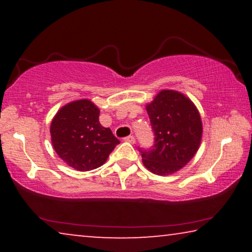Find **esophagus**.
Listing matches in <instances>:
<instances>
[{"mask_svg": "<svg viewBox=\"0 0 252 252\" xmlns=\"http://www.w3.org/2000/svg\"><path fill=\"white\" fill-rule=\"evenodd\" d=\"M124 141H126V142H128V143H134L135 142V137H134L133 135H128L124 139Z\"/></svg>", "mask_w": 252, "mask_h": 252, "instance_id": "34e87169", "label": "esophagus"}]
</instances>
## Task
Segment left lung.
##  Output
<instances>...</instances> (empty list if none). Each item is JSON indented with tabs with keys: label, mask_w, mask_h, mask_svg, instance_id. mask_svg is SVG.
<instances>
[{
	"label": "left lung",
	"mask_w": 252,
	"mask_h": 252,
	"mask_svg": "<svg viewBox=\"0 0 252 252\" xmlns=\"http://www.w3.org/2000/svg\"><path fill=\"white\" fill-rule=\"evenodd\" d=\"M146 109L155 143L151 149H139L143 165L158 175L181 170L201 144L203 126L197 108L182 93L164 89Z\"/></svg>",
	"instance_id": "8db88e82"
}]
</instances>
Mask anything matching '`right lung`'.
<instances>
[{
  "label": "right lung",
  "instance_id": "obj_1",
  "mask_svg": "<svg viewBox=\"0 0 252 252\" xmlns=\"http://www.w3.org/2000/svg\"><path fill=\"white\" fill-rule=\"evenodd\" d=\"M99 109L89 99L67 103L50 125L51 142L58 156L78 171L102 166L120 141L99 124Z\"/></svg>",
  "mask_w": 252,
  "mask_h": 252
}]
</instances>
